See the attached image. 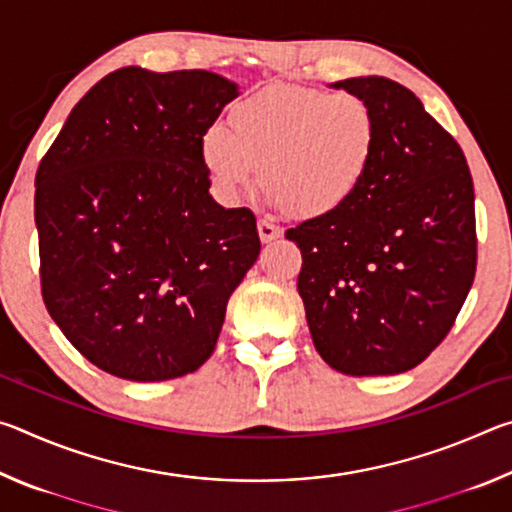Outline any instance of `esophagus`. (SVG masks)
<instances>
[{
  "instance_id": "34e87169",
  "label": "esophagus",
  "mask_w": 512,
  "mask_h": 512,
  "mask_svg": "<svg viewBox=\"0 0 512 512\" xmlns=\"http://www.w3.org/2000/svg\"><path fill=\"white\" fill-rule=\"evenodd\" d=\"M257 232H259V239H262V244H271V241L282 237V230L277 228V225H273L271 221H259Z\"/></svg>"
}]
</instances>
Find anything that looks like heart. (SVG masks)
<instances>
[{"label": "heart", "instance_id": "b5f03b06", "mask_svg": "<svg viewBox=\"0 0 512 512\" xmlns=\"http://www.w3.org/2000/svg\"><path fill=\"white\" fill-rule=\"evenodd\" d=\"M381 142L368 99L309 85L273 83L237 99L228 128H205L198 155L225 201L262 180L275 205L296 219H327L366 187Z\"/></svg>", "mask_w": 512, "mask_h": 512}]
</instances>
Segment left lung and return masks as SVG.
Instances as JSON below:
<instances>
[{"mask_svg":"<svg viewBox=\"0 0 512 512\" xmlns=\"http://www.w3.org/2000/svg\"><path fill=\"white\" fill-rule=\"evenodd\" d=\"M368 99L381 142L366 187L339 214L287 230L298 293L334 370L397 375L443 343L476 273L474 183L461 146L384 76L334 83Z\"/></svg>","mask_w":512,"mask_h":512,"instance_id":"8db88e82","label":"left lung"}]
</instances>
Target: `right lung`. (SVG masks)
<instances>
[{"label": "right lung", "instance_id": "add662e5", "mask_svg": "<svg viewBox=\"0 0 512 512\" xmlns=\"http://www.w3.org/2000/svg\"><path fill=\"white\" fill-rule=\"evenodd\" d=\"M235 97V83L205 69L121 67L76 103L40 160L42 300L110 375L164 381L201 368L257 262L255 214L214 203L198 155Z\"/></svg>", "mask_w": 512, "mask_h": 512}]
</instances>
